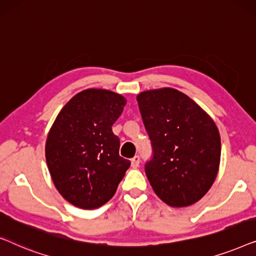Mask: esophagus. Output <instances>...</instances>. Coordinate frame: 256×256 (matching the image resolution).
<instances>
[{
	"instance_id": "34e87169",
	"label": "esophagus",
	"mask_w": 256,
	"mask_h": 256,
	"mask_svg": "<svg viewBox=\"0 0 256 256\" xmlns=\"http://www.w3.org/2000/svg\"><path fill=\"white\" fill-rule=\"evenodd\" d=\"M140 166V157L138 156H135L134 158L132 160V168H134V169H136V168H138Z\"/></svg>"
}]
</instances>
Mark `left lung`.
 Wrapping results in <instances>:
<instances>
[{"mask_svg": "<svg viewBox=\"0 0 256 256\" xmlns=\"http://www.w3.org/2000/svg\"><path fill=\"white\" fill-rule=\"evenodd\" d=\"M154 156L146 174L160 199L172 208L204 197L219 171L222 142L213 118L186 94L163 87L136 96Z\"/></svg>", "mask_w": 256, "mask_h": 256, "instance_id": "obj_1", "label": "left lung"}]
</instances>
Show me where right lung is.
<instances>
[{
	"label": "right lung",
	"mask_w": 256,
	"mask_h": 256,
	"mask_svg": "<svg viewBox=\"0 0 256 256\" xmlns=\"http://www.w3.org/2000/svg\"><path fill=\"white\" fill-rule=\"evenodd\" d=\"M127 104L108 90L76 94L59 112L48 134L45 158L62 198L84 210L110 200L130 166L118 155L120 141L112 126Z\"/></svg>",
	"instance_id": "obj_1"
}]
</instances>
